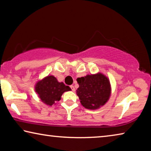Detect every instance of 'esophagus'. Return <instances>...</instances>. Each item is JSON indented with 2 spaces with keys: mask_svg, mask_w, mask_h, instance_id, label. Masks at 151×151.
<instances>
[{
  "mask_svg": "<svg viewBox=\"0 0 151 151\" xmlns=\"http://www.w3.org/2000/svg\"><path fill=\"white\" fill-rule=\"evenodd\" d=\"M70 88L72 89V91H73V92H75V87H74V86L73 85H70Z\"/></svg>",
  "mask_w": 151,
  "mask_h": 151,
  "instance_id": "obj_1",
  "label": "esophagus"
}]
</instances>
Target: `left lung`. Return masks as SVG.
<instances>
[{"instance_id": "1", "label": "left lung", "mask_w": 151, "mask_h": 151, "mask_svg": "<svg viewBox=\"0 0 151 151\" xmlns=\"http://www.w3.org/2000/svg\"><path fill=\"white\" fill-rule=\"evenodd\" d=\"M79 87L76 94L85 108L95 110L103 106L111 93L109 78L102 73L88 75L76 79Z\"/></svg>"}]
</instances>
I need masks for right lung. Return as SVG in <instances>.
I'll use <instances>...</instances> for the list:
<instances>
[{
    "mask_svg": "<svg viewBox=\"0 0 151 151\" xmlns=\"http://www.w3.org/2000/svg\"><path fill=\"white\" fill-rule=\"evenodd\" d=\"M35 89L42 103L48 106H52L59 101L65 92L71 91L69 86H66L63 82L59 83L52 75L47 76L38 81Z\"/></svg>",
    "mask_w": 151,
    "mask_h": 151,
    "instance_id": "add662e5",
    "label": "right lung"
}]
</instances>
